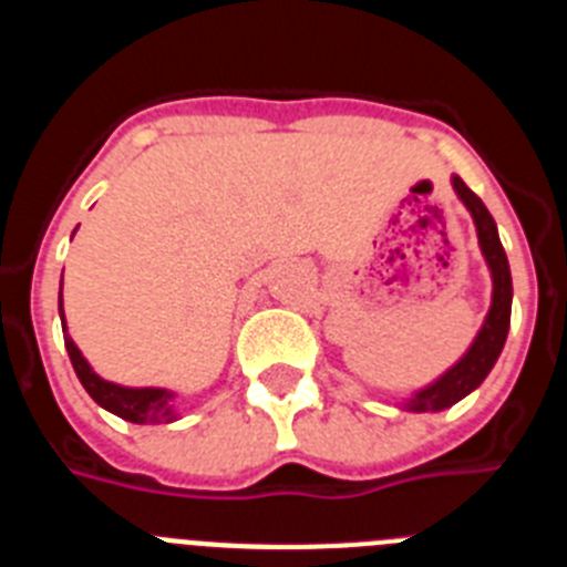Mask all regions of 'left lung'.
<instances>
[{
  "label": "left lung",
  "mask_w": 567,
  "mask_h": 567,
  "mask_svg": "<svg viewBox=\"0 0 567 567\" xmlns=\"http://www.w3.org/2000/svg\"><path fill=\"white\" fill-rule=\"evenodd\" d=\"M453 188H456L458 200L467 206V212L473 215V224H476L478 246H482V255H485L493 275V303L476 341L471 343V350L464 352L462 361L450 367L442 379L419 390L413 399H408L404 410H413V413H439V410L450 408V404L462 401L467 393H473L487 379L493 364H496V358H499L502 347H505L507 327H511L514 284H511V266H507V255L502 249L499 231H496V224H493L491 212L485 209V203L464 186L462 177H453Z\"/></svg>",
  "instance_id": "obj_1"
}]
</instances>
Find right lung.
Returning <instances> with one entry per match:
<instances>
[{
    "label": "right lung",
    "mask_w": 567,
    "mask_h": 567,
    "mask_svg": "<svg viewBox=\"0 0 567 567\" xmlns=\"http://www.w3.org/2000/svg\"><path fill=\"white\" fill-rule=\"evenodd\" d=\"M60 318H62V332H65V312H62V292H60ZM65 350L71 364H74L76 379L82 381L85 393L105 408L109 413L120 415L125 422L132 424H168L177 419V404H174V393L168 390H159V386H120L111 384V381L100 379L94 370L89 367V361L82 358V352L76 350L74 338L65 336Z\"/></svg>",
    "instance_id": "add662e5"
}]
</instances>
